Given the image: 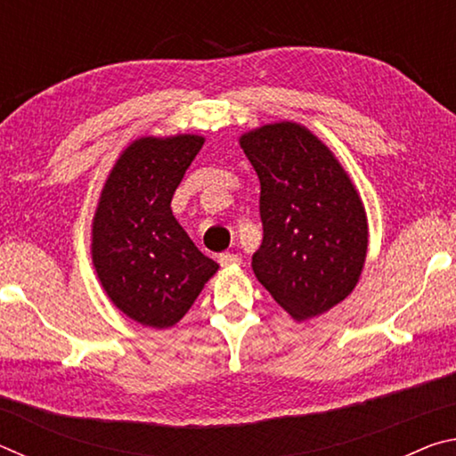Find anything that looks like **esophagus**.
Segmentation results:
<instances>
[{
  "label": "esophagus",
  "instance_id": "esophagus-1",
  "mask_svg": "<svg viewBox=\"0 0 456 456\" xmlns=\"http://www.w3.org/2000/svg\"><path fill=\"white\" fill-rule=\"evenodd\" d=\"M219 264H221V267H235L241 264V257L235 256V253H221Z\"/></svg>",
  "mask_w": 456,
  "mask_h": 456
}]
</instances>
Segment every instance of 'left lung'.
Listing matches in <instances>:
<instances>
[{
    "mask_svg": "<svg viewBox=\"0 0 456 456\" xmlns=\"http://www.w3.org/2000/svg\"><path fill=\"white\" fill-rule=\"evenodd\" d=\"M261 183L264 241L251 267L293 320L315 318L356 288L368 223L356 189L334 154L296 122L241 136Z\"/></svg>",
    "mask_w": 456,
    "mask_h": 456,
    "instance_id": "8db88e82",
    "label": "left lung"
}]
</instances>
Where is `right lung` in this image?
<instances>
[{
    "instance_id": "right-lung-1",
    "label": "right lung",
    "mask_w": 456,
    "mask_h": 456,
    "mask_svg": "<svg viewBox=\"0 0 456 456\" xmlns=\"http://www.w3.org/2000/svg\"><path fill=\"white\" fill-rule=\"evenodd\" d=\"M205 138H138L100 195L92 261L112 304L149 328L179 322L217 272L176 223L171 200Z\"/></svg>"
}]
</instances>
